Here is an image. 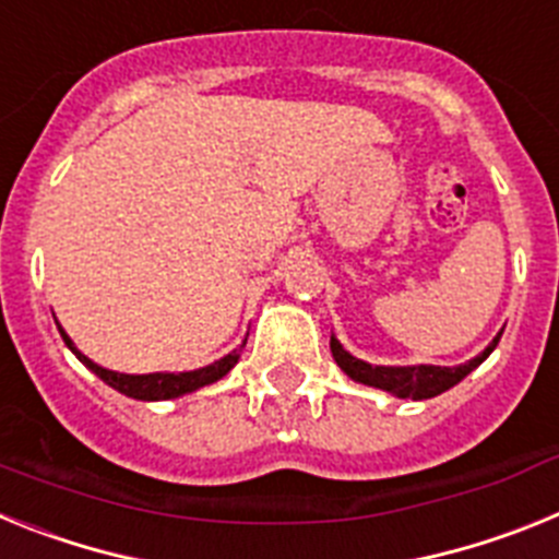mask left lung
<instances>
[{"label":"left lung","instance_id":"obj_1","mask_svg":"<svg viewBox=\"0 0 559 559\" xmlns=\"http://www.w3.org/2000/svg\"><path fill=\"white\" fill-rule=\"evenodd\" d=\"M498 341H501V333L487 344V349L481 355H476L467 364H459V367H431V364H419V367H374V364H367V360H360L353 353H347L335 335H330V353H333L335 364L344 369V374L353 378L355 383L383 389V392L403 400H428L448 392V389L456 386L459 380L467 378L478 364L490 358L492 349L498 347Z\"/></svg>","mask_w":559,"mask_h":559}]
</instances>
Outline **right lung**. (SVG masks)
Segmentation results:
<instances>
[{"instance_id": "right-lung-1", "label": "right lung", "mask_w": 559, "mask_h": 559, "mask_svg": "<svg viewBox=\"0 0 559 559\" xmlns=\"http://www.w3.org/2000/svg\"><path fill=\"white\" fill-rule=\"evenodd\" d=\"M58 324V322H56ZM58 330H61V338L63 344H67L72 353H75V358L81 360L83 367L92 369V372L97 374V378L103 380V383H108L111 389H117L120 394H126V397H133V400H173V397H181V394H192L199 392V389L210 386V383H215V380H221L224 374H229L231 369H235V364L240 360V349L246 347V341L240 344V349H235V353H229L226 358L215 360V364H210V367H201V369H192V372H151V374H126V372H114V369H106L100 367V364H95L92 358H86V355L81 353V349L75 347V341L69 338L67 333H63V328L58 324Z\"/></svg>"}]
</instances>
